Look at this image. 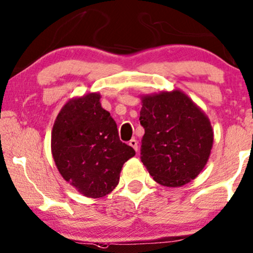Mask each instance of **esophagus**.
Here are the masks:
<instances>
[{"instance_id":"obj_1","label":"esophagus","mask_w":253,"mask_h":253,"mask_svg":"<svg viewBox=\"0 0 253 253\" xmlns=\"http://www.w3.org/2000/svg\"><path fill=\"white\" fill-rule=\"evenodd\" d=\"M129 145H130L131 147H133L134 151H138V143H137V140L134 139V138L130 140V142H129Z\"/></svg>"}]
</instances>
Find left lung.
<instances>
[{
    "label": "left lung",
    "mask_w": 253,
    "mask_h": 253,
    "mask_svg": "<svg viewBox=\"0 0 253 253\" xmlns=\"http://www.w3.org/2000/svg\"><path fill=\"white\" fill-rule=\"evenodd\" d=\"M142 103L140 159L153 180L180 187L195 179L214 140L208 117L180 90L144 96Z\"/></svg>",
    "instance_id": "8db88e82"
}]
</instances>
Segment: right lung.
<instances>
[{"label": "right lung", "instance_id": "right-lung-1", "mask_svg": "<svg viewBox=\"0 0 253 253\" xmlns=\"http://www.w3.org/2000/svg\"><path fill=\"white\" fill-rule=\"evenodd\" d=\"M100 94L73 98L52 130V155L62 178L88 198H102L119 185L123 164L136 155L121 142L116 122Z\"/></svg>", "mask_w": 253, "mask_h": 253}]
</instances>
